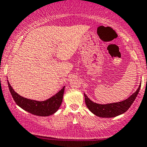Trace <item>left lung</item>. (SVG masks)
Listing matches in <instances>:
<instances>
[{"instance_id":"obj_1","label":"left lung","mask_w":147,"mask_h":147,"mask_svg":"<svg viewBox=\"0 0 147 147\" xmlns=\"http://www.w3.org/2000/svg\"><path fill=\"white\" fill-rule=\"evenodd\" d=\"M140 88H141V84L137 90L125 100L108 104H98L93 102L84 93L85 102L89 110L98 117H114L123 114L129 108L137 98Z\"/></svg>"}]
</instances>
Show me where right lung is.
Here are the masks:
<instances>
[{
  "label": "right lung",
  "mask_w": 147,
  "mask_h": 147,
  "mask_svg": "<svg viewBox=\"0 0 147 147\" xmlns=\"http://www.w3.org/2000/svg\"><path fill=\"white\" fill-rule=\"evenodd\" d=\"M7 85L12 97L18 106L34 115L42 117L51 115L59 110L62 102L65 86H63V88L61 89L57 94L51 97L49 99L44 101H37L28 99L20 96L13 90L8 81Z\"/></svg>",
  "instance_id": "right-lung-1"
}]
</instances>
